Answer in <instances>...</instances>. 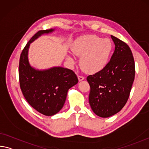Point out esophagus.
I'll use <instances>...</instances> for the list:
<instances>
[{
  "label": "esophagus",
  "mask_w": 149,
  "mask_h": 149,
  "mask_svg": "<svg viewBox=\"0 0 149 149\" xmlns=\"http://www.w3.org/2000/svg\"><path fill=\"white\" fill-rule=\"evenodd\" d=\"M84 79H85V77H84V76H83V75H78V79H79V81H82V80H84Z\"/></svg>",
  "instance_id": "1"
}]
</instances>
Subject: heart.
Here are the masks:
<instances>
[{
	"label": "heart",
	"instance_id": "1",
	"mask_svg": "<svg viewBox=\"0 0 149 149\" xmlns=\"http://www.w3.org/2000/svg\"><path fill=\"white\" fill-rule=\"evenodd\" d=\"M113 48L110 40L96 35H85L76 40L72 50L81 56L79 63L82 69L88 73H97L107 65Z\"/></svg>",
	"mask_w": 149,
	"mask_h": 149
}]
</instances>
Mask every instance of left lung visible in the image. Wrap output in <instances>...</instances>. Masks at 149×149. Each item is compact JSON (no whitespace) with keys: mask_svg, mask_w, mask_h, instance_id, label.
<instances>
[{"mask_svg":"<svg viewBox=\"0 0 149 149\" xmlns=\"http://www.w3.org/2000/svg\"><path fill=\"white\" fill-rule=\"evenodd\" d=\"M115 51L107 65L87 76L90 86L89 102L91 109L101 117H109L126 104L134 79L135 66L133 54L125 42L111 36Z\"/></svg>","mask_w":149,"mask_h":149,"instance_id":"8db88e82","label":"left lung"}]
</instances>
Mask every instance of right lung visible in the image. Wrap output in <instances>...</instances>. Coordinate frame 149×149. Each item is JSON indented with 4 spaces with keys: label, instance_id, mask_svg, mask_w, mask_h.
Wrapping results in <instances>:
<instances>
[{
    "label": "right lung",
    "instance_id": "1",
    "mask_svg": "<svg viewBox=\"0 0 149 149\" xmlns=\"http://www.w3.org/2000/svg\"><path fill=\"white\" fill-rule=\"evenodd\" d=\"M54 30H40L32 37L20 54L18 70L20 89L26 100L37 111L46 116H52L62 109L68 89L78 82L75 73L67 68L54 67L38 70L30 65L28 53L30 43Z\"/></svg>",
    "mask_w": 149,
    "mask_h": 149
}]
</instances>
